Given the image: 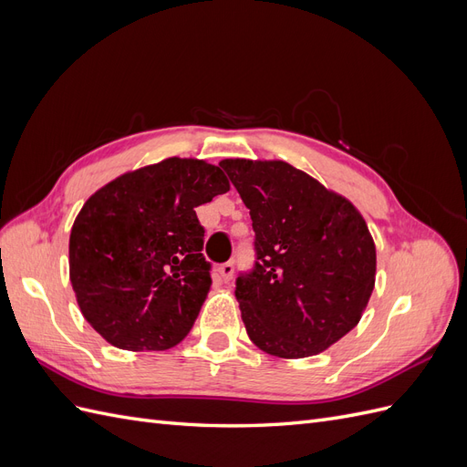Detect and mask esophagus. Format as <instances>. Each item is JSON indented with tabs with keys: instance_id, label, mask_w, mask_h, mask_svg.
I'll return each instance as SVG.
<instances>
[{
	"instance_id": "34e87169",
	"label": "esophagus",
	"mask_w": 467,
	"mask_h": 467,
	"mask_svg": "<svg viewBox=\"0 0 467 467\" xmlns=\"http://www.w3.org/2000/svg\"><path fill=\"white\" fill-rule=\"evenodd\" d=\"M234 276V263H223L218 266V278L222 282H230Z\"/></svg>"
}]
</instances>
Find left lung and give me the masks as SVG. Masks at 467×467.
Masks as SVG:
<instances>
[{"mask_svg":"<svg viewBox=\"0 0 467 467\" xmlns=\"http://www.w3.org/2000/svg\"><path fill=\"white\" fill-rule=\"evenodd\" d=\"M220 167L255 232V266L235 280L249 338L278 358L327 350L357 327L374 290L376 245L362 214L286 161Z\"/></svg>","mask_w":467,"mask_h":467,"instance_id":"8db88e82","label":"left lung"}]
</instances>
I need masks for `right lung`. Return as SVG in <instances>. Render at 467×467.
<instances>
[{
    "label": "right lung",
    "instance_id": "obj_1",
    "mask_svg": "<svg viewBox=\"0 0 467 467\" xmlns=\"http://www.w3.org/2000/svg\"><path fill=\"white\" fill-rule=\"evenodd\" d=\"M228 191L220 167L167 158L89 196L69 234V280L107 343L165 350L187 337L212 285L194 208Z\"/></svg>",
    "mask_w": 467,
    "mask_h": 467
}]
</instances>
